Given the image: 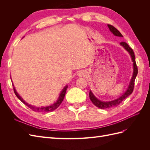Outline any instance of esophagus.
<instances>
[{"instance_id": "obj_1", "label": "esophagus", "mask_w": 150, "mask_h": 150, "mask_svg": "<svg viewBox=\"0 0 150 150\" xmlns=\"http://www.w3.org/2000/svg\"><path fill=\"white\" fill-rule=\"evenodd\" d=\"M84 73L83 72H79L78 73V76H79V77L84 76Z\"/></svg>"}]
</instances>
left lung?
<instances>
[{"label":"left lung","instance_id":"1","mask_svg":"<svg viewBox=\"0 0 150 150\" xmlns=\"http://www.w3.org/2000/svg\"><path fill=\"white\" fill-rule=\"evenodd\" d=\"M108 27L109 29H110V30L115 36H117V37H121V38L123 37V36L122 35V34L120 33V32L117 29H116L115 27H113L112 25H110V24H108ZM120 45L121 46L123 47L126 50V51L128 52V53L129 54V55L131 57V60H132V62H133V75H132V77H131V79L130 80L128 87V88H127L126 91L123 94H122L121 96H120L118 98H117L116 99H114V100L110 101H103L99 100V99H98L97 98H96V96H95L93 94L91 91L90 90L89 94V98L91 99V101H92V103L94 104L95 106L100 109H106V108H112V107H115V106H118L119 104L124 100V99H125L127 97H128L133 91L134 81L136 79V77H137V74H138V67H137V64H136L135 56H134V54L133 49L128 46V44L126 43L125 42H121L120 43Z\"/></svg>","mask_w":150,"mask_h":150}]
</instances>
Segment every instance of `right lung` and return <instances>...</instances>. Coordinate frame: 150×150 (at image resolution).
I'll return each mask as SVG.
<instances>
[{"label":"right lung","instance_id":"1","mask_svg":"<svg viewBox=\"0 0 150 150\" xmlns=\"http://www.w3.org/2000/svg\"><path fill=\"white\" fill-rule=\"evenodd\" d=\"M12 85L13 86V91H14V93L16 94V96L18 98H19L22 103L25 104L26 106H28L29 108H30L32 110L36 111V112H51V111H53L54 110H55L56 109H57L59 106V105L62 102L63 99H64V98L65 96L66 90L68 88L67 85L64 86V88H63L61 91V93L59 94V98L57 99V100L55 103H54V104H52L51 105L47 106H44V107H42V106H41V107H35V106L30 105V104H29L28 103H26L24 100V99H22V98L20 96V95L17 93V91H16V89L14 87V86H13V83H12Z\"/></svg>","mask_w":150,"mask_h":150}]
</instances>
